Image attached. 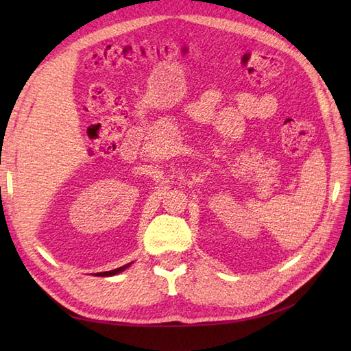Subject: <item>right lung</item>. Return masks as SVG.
Returning a JSON list of instances; mask_svg holds the SVG:
<instances>
[{
    "mask_svg": "<svg viewBox=\"0 0 351 351\" xmlns=\"http://www.w3.org/2000/svg\"><path fill=\"white\" fill-rule=\"evenodd\" d=\"M132 265V262L130 263H127V265H124V267H120V268H117V269H112V271H105V272H97V274H93L95 277H112V275H117V274H120V272H123V271H125L127 268H129Z\"/></svg>",
    "mask_w": 351,
    "mask_h": 351,
    "instance_id": "right-lung-1",
    "label": "right lung"
}]
</instances>
